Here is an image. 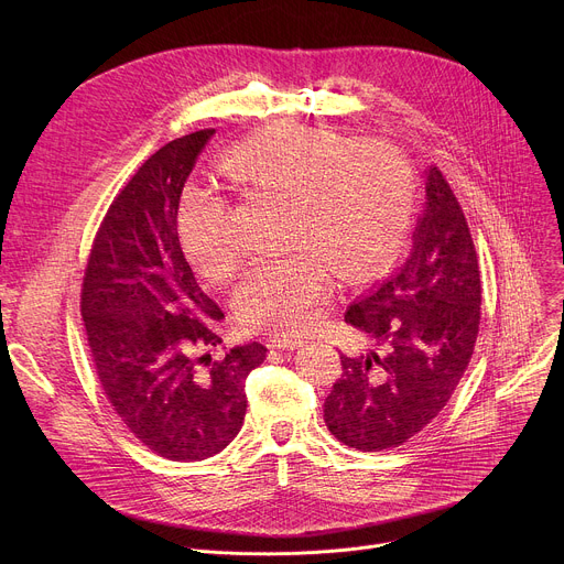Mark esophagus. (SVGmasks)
<instances>
[{
	"label": "esophagus",
	"instance_id": "1",
	"mask_svg": "<svg viewBox=\"0 0 564 564\" xmlns=\"http://www.w3.org/2000/svg\"><path fill=\"white\" fill-rule=\"evenodd\" d=\"M303 344H305V337H294V335H285V333L270 335V346L279 348V350H294V348H301Z\"/></svg>",
	"mask_w": 564,
	"mask_h": 564
}]
</instances>
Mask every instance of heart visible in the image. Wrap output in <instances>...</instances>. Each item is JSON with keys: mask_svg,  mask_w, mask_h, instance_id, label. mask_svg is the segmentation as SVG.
Listing matches in <instances>:
<instances>
[{"mask_svg": "<svg viewBox=\"0 0 564 564\" xmlns=\"http://www.w3.org/2000/svg\"><path fill=\"white\" fill-rule=\"evenodd\" d=\"M227 178L250 192L285 198L288 248L259 263L236 292L238 318L250 328L307 330L330 290V272L359 281L404 236L415 198L409 158L386 140H346L301 122L263 129L225 155ZM185 250L209 279L231 276L240 252L227 198L192 189L178 209Z\"/></svg>", "mask_w": 564, "mask_h": 564, "instance_id": "heart-1", "label": "heart"}]
</instances>
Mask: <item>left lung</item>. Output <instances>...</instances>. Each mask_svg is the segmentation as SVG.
Returning a JSON list of instances; mask_svg holds the SVG:
<instances>
[{"label":"left lung","instance_id":"obj_1","mask_svg":"<svg viewBox=\"0 0 564 564\" xmlns=\"http://www.w3.org/2000/svg\"><path fill=\"white\" fill-rule=\"evenodd\" d=\"M481 281L464 212L437 167L406 263L357 299L346 321L379 350L341 355L324 404L346 446L390 451L426 429L464 377L479 333Z\"/></svg>","mask_w":564,"mask_h":564}]
</instances>
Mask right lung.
I'll list each match as a JSON object with an SVG mask.
<instances>
[{
    "mask_svg": "<svg viewBox=\"0 0 564 564\" xmlns=\"http://www.w3.org/2000/svg\"><path fill=\"white\" fill-rule=\"evenodd\" d=\"M200 129L149 155L109 205L85 270L79 310L98 381L122 424L155 455L200 462L243 426L246 379L263 364L259 341L223 344V310L203 292L178 236V205Z\"/></svg>",
    "mask_w": 564,
    "mask_h": 564,
    "instance_id": "add662e5",
    "label": "right lung"
}]
</instances>
